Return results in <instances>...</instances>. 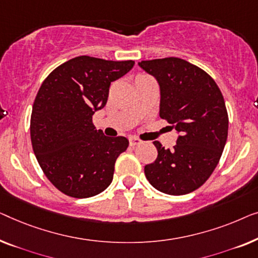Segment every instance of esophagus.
<instances>
[{"label":"esophagus","mask_w":258,"mask_h":258,"mask_svg":"<svg viewBox=\"0 0 258 258\" xmlns=\"http://www.w3.org/2000/svg\"><path fill=\"white\" fill-rule=\"evenodd\" d=\"M143 141H141L140 139H138V138L136 137H131L130 138V145L131 146H137V145H140Z\"/></svg>","instance_id":"obj_1"}]
</instances>
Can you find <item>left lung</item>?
Returning <instances> with one entry per match:
<instances>
[{"label":"left lung","instance_id":"1","mask_svg":"<svg viewBox=\"0 0 258 258\" xmlns=\"http://www.w3.org/2000/svg\"><path fill=\"white\" fill-rule=\"evenodd\" d=\"M138 64L158 81L159 114L179 133L172 150L154 141L158 157L145 166V175L165 194L191 193L212 175L227 143L229 121L222 93L206 71L181 58Z\"/></svg>","mask_w":258,"mask_h":258}]
</instances>
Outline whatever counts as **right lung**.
I'll return each instance as SVG.
<instances>
[{
  "label": "right lung",
  "mask_w": 258,
  "mask_h": 258,
  "mask_svg": "<svg viewBox=\"0 0 258 258\" xmlns=\"http://www.w3.org/2000/svg\"><path fill=\"white\" fill-rule=\"evenodd\" d=\"M133 65V60L79 56L42 83L32 106V150L45 176L65 195L91 198L111 184L115 160L128 140L104 136L92 115L106 105L111 83Z\"/></svg>",
  "instance_id": "obj_1"
}]
</instances>
